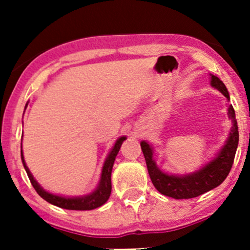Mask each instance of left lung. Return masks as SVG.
Returning a JSON list of instances; mask_svg holds the SVG:
<instances>
[{
  "mask_svg": "<svg viewBox=\"0 0 250 250\" xmlns=\"http://www.w3.org/2000/svg\"><path fill=\"white\" fill-rule=\"evenodd\" d=\"M210 83L214 88L220 90L221 94L225 95L228 100H230L228 89L223 81H220V78L211 75ZM229 116L232 118L233 125L230 137L224 147L221 148L218 156L206 167H203L198 172L188 174V175H168V174L161 172L152 158V147L146 141H141L140 146L144 157H145L146 166H147L148 175H150L153 186L162 195L176 198V200L193 198L203 195L207 191L213 190L214 188L219 186L225 180L232 168L234 155H236L237 146H238V127H237V122L234 120V110L232 105H230L229 107Z\"/></svg>",
  "mask_w": 250,
  "mask_h": 250,
  "instance_id": "8db88e82",
  "label": "left lung"
}]
</instances>
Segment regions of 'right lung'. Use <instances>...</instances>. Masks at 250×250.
I'll return each mask as SVG.
<instances>
[{
	"label": "right lung",
	"instance_id": "add662e5",
	"mask_svg": "<svg viewBox=\"0 0 250 250\" xmlns=\"http://www.w3.org/2000/svg\"><path fill=\"white\" fill-rule=\"evenodd\" d=\"M125 140V137H121L120 139L116 141L115 146L111 150L110 155L107 156L106 161L104 163V167H103L102 172V179H100L99 186H98L97 190L93 193L87 196H83V197H74V198H66L62 197V196L52 195V193L44 191L41 186L39 185L36 180L34 179L32 174L30 173L29 168L26 167L24 161V156H22V150H21V161L22 165H24L25 170H26L27 176H29L30 181H31L32 186L36 190V192L41 196L43 200H46L47 202L54 204V206L60 207V208L64 209H70V210H92V209L98 208V207L103 206L107 200H109L111 195V172H112L113 162H115V158L117 156L118 151H120L121 145H122L123 141Z\"/></svg>",
	"mask_w": 250,
	"mask_h": 250
}]
</instances>
